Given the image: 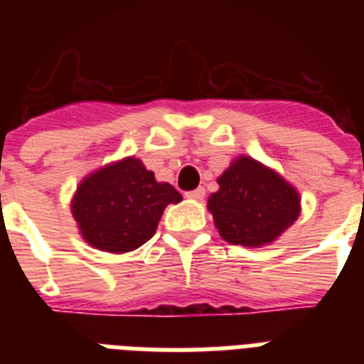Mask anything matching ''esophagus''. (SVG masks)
Masks as SVG:
<instances>
[{
    "label": "esophagus",
    "instance_id": "34e87169",
    "mask_svg": "<svg viewBox=\"0 0 364 364\" xmlns=\"http://www.w3.org/2000/svg\"><path fill=\"white\" fill-rule=\"evenodd\" d=\"M204 196H205V188L204 187H198V188H194V191H188V193H187V198L202 200Z\"/></svg>",
    "mask_w": 364,
    "mask_h": 364
}]
</instances>
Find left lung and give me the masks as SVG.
I'll list each match as a JSON object with an SVG mask.
<instances>
[{"label": "left lung", "instance_id": "left-lung-1", "mask_svg": "<svg viewBox=\"0 0 364 364\" xmlns=\"http://www.w3.org/2000/svg\"><path fill=\"white\" fill-rule=\"evenodd\" d=\"M208 200L219 234L234 245L270 243L299 217L300 198L276 171L249 156H240L219 179Z\"/></svg>", "mask_w": 364, "mask_h": 364}]
</instances>
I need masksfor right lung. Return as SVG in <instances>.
Masks as SVG:
<instances>
[{
  "mask_svg": "<svg viewBox=\"0 0 364 364\" xmlns=\"http://www.w3.org/2000/svg\"><path fill=\"white\" fill-rule=\"evenodd\" d=\"M183 196L156 183L137 159H124L88 176L77 188L71 211L92 247L126 253L153 238L166 205Z\"/></svg>",
  "mask_w": 364,
  "mask_h": 364,
  "instance_id": "add662e5",
  "label": "right lung"
}]
</instances>
